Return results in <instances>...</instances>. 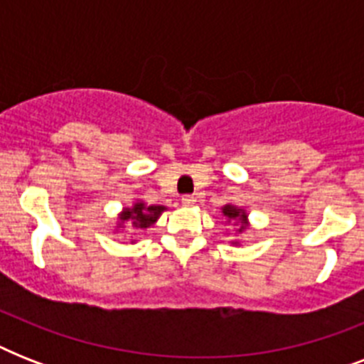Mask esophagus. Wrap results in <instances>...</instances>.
<instances>
[{"label": "esophagus", "mask_w": 364, "mask_h": 364, "mask_svg": "<svg viewBox=\"0 0 364 364\" xmlns=\"http://www.w3.org/2000/svg\"><path fill=\"white\" fill-rule=\"evenodd\" d=\"M194 202H196V198H194L193 194H185V196L181 198L183 205H194Z\"/></svg>", "instance_id": "esophagus-1"}]
</instances>
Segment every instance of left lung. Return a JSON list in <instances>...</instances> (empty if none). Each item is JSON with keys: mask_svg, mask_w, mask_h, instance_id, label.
Segmentation results:
<instances>
[{"mask_svg": "<svg viewBox=\"0 0 364 364\" xmlns=\"http://www.w3.org/2000/svg\"><path fill=\"white\" fill-rule=\"evenodd\" d=\"M223 213H225V217H228V221L232 219V221H242V225H240L238 232H243L245 230V223H247V215H245V211L243 210H238L236 205H225L223 208Z\"/></svg>", "mask_w": 364, "mask_h": 364, "instance_id": "left-lung-1", "label": "left lung"}]
</instances>
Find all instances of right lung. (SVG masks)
<instances>
[{
    "instance_id": "1",
    "label": "right lung",
    "mask_w": 364,
    "mask_h": 364,
    "mask_svg": "<svg viewBox=\"0 0 364 364\" xmlns=\"http://www.w3.org/2000/svg\"><path fill=\"white\" fill-rule=\"evenodd\" d=\"M164 205H145L143 202H136L134 208H126L121 215V225L126 221H130V225L134 228H149L151 225L156 223V219L160 217V213L164 211Z\"/></svg>"
}]
</instances>
